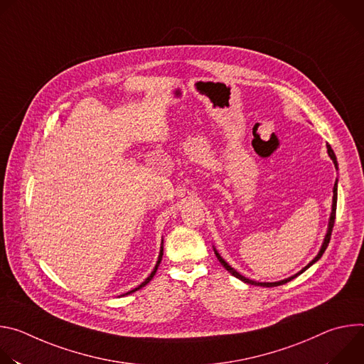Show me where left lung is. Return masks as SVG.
Returning a JSON list of instances; mask_svg holds the SVG:
<instances>
[{
    "label": "left lung",
    "instance_id": "left-lung-1",
    "mask_svg": "<svg viewBox=\"0 0 364 364\" xmlns=\"http://www.w3.org/2000/svg\"><path fill=\"white\" fill-rule=\"evenodd\" d=\"M327 151H328V155L331 157V160H333V163H334V166H336V168H337V159H336V154H334V151H333V148L327 144ZM333 193H334V196H333V210H331V218H330V223H328V232H327V235H326V239H324V243H323V246H321V250L318 252V255L313 259V261H311L302 271H299L296 275H294V277H291V278H287V279H284V281H279V282H256V281H252V279H247V278H245V277H242L239 272H236L229 264H226L223 259H222V256L215 250V253H216V256H218V259H219V262L223 265V268L228 271V272H230L233 277H236L237 279H240V281H243V282H246V284H250V285H259V287H267V288H269V287H278V285H284V284H287V282H289V281H292L295 277H298V275H301L304 271H306L311 265L313 264H316L318 259L323 256V253L326 252V249H327V246H328V243H330V239H331V232H333V228H334V222H336V210H337V181H336V184H334V190H333Z\"/></svg>",
    "mask_w": 364,
    "mask_h": 364
}]
</instances>
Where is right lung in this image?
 Masks as SVG:
<instances>
[{
    "instance_id": "obj_1",
    "label": "right lung",
    "mask_w": 364,
    "mask_h": 364,
    "mask_svg": "<svg viewBox=\"0 0 364 364\" xmlns=\"http://www.w3.org/2000/svg\"><path fill=\"white\" fill-rule=\"evenodd\" d=\"M161 257H163V249H161V252H160V256H159V262H157V265H155V268H154V271H152V272H151V275H149V277H148V278H146V279H145V281H144V282H142V284H141V285H139V287H136V288H135V289H132V291H129V292H127V294H124V295H129V294H132V292H135V291H138V289H139V288H142V287H145V285H146V284H148V282H149V281H151V279H152V277H154V275H155V272H157V269H159V265H160V262H161Z\"/></svg>"
}]
</instances>
